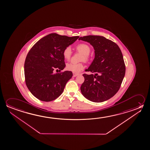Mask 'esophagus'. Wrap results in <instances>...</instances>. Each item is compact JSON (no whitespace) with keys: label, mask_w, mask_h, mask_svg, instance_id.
Listing matches in <instances>:
<instances>
[{"label":"esophagus","mask_w":150,"mask_h":150,"mask_svg":"<svg viewBox=\"0 0 150 150\" xmlns=\"http://www.w3.org/2000/svg\"><path fill=\"white\" fill-rule=\"evenodd\" d=\"M73 76L74 77H76V76H78L79 75V74H78V73H73Z\"/></svg>","instance_id":"1"}]
</instances>
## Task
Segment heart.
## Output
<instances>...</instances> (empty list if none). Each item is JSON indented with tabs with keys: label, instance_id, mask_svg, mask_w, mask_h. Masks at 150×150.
<instances>
[{
	"label": "heart",
	"instance_id": "b5f03b06",
	"mask_svg": "<svg viewBox=\"0 0 150 150\" xmlns=\"http://www.w3.org/2000/svg\"><path fill=\"white\" fill-rule=\"evenodd\" d=\"M76 49L77 51L82 54L81 61L87 62L88 61L89 54L91 52V48L87 44L85 43L77 45L76 47ZM71 48L70 47H67L63 51V56L64 59L69 61L71 59ZM67 69L69 71L77 73L81 71L83 69V63H69L67 65Z\"/></svg>",
	"mask_w": 150,
	"mask_h": 150
}]
</instances>
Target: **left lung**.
<instances>
[{"label":"left lung","instance_id":"left-lung-1","mask_svg":"<svg viewBox=\"0 0 150 150\" xmlns=\"http://www.w3.org/2000/svg\"><path fill=\"white\" fill-rule=\"evenodd\" d=\"M79 40L88 42L95 50V58L86 69L93 74L83 75L81 93L95 103L107 100L118 92L125 75L122 52L117 44L102 36L87 35Z\"/></svg>","mask_w":150,"mask_h":150}]
</instances>
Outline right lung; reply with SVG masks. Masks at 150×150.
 <instances>
[{
  "label": "right lung",
  "mask_w": 150,
  "mask_h": 150,
  "mask_svg": "<svg viewBox=\"0 0 150 150\" xmlns=\"http://www.w3.org/2000/svg\"><path fill=\"white\" fill-rule=\"evenodd\" d=\"M79 36L69 37L51 33L32 47L25 60V81L28 88L40 100H54L61 95L73 73L60 71L65 67L63 51L73 44Z\"/></svg>",
  "instance_id": "obj_1"
}]
</instances>
